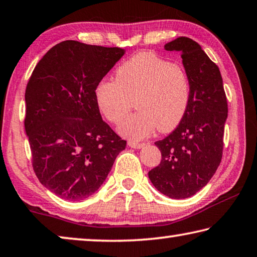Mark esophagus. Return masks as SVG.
<instances>
[{
    "instance_id": "esophagus-1",
    "label": "esophagus",
    "mask_w": 257,
    "mask_h": 257,
    "mask_svg": "<svg viewBox=\"0 0 257 257\" xmlns=\"http://www.w3.org/2000/svg\"><path fill=\"white\" fill-rule=\"evenodd\" d=\"M128 145H129V147H132V149H136V150L142 149V147L144 146V144H141V143H135V142H128Z\"/></svg>"
}]
</instances>
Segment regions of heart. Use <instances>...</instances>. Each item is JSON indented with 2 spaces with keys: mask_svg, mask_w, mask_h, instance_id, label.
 Here are the masks:
<instances>
[{
  "mask_svg": "<svg viewBox=\"0 0 257 257\" xmlns=\"http://www.w3.org/2000/svg\"><path fill=\"white\" fill-rule=\"evenodd\" d=\"M190 98V79L179 63H171L153 52H142L115 70L114 80H101L95 99L105 119L122 122L135 106L138 108L121 124L120 133L133 141L175 129L184 118Z\"/></svg>",
  "mask_w": 257,
  "mask_h": 257,
  "instance_id": "heart-1",
  "label": "heart"
}]
</instances>
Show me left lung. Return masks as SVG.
<instances>
[{"label":"left lung","mask_w":257,"mask_h":257,"mask_svg":"<svg viewBox=\"0 0 257 257\" xmlns=\"http://www.w3.org/2000/svg\"><path fill=\"white\" fill-rule=\"evenodd\" d=\"M164 49L181 53L190 79V98L178 127L155 143L162 160L149 177L165 196L180 199L206 186L220 165L228 102L219 67L198 43L178 37Z\"/></svg>","instance_id":"1"}]
</instances>
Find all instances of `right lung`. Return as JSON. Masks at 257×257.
Here are the masks:
<instances>
[{"mask_svg": "<svg viewBox=\"0 0 257 257\" xmlns=\"http://www.w3.org/2000/svg\"><path fill=\"white\" fill-rule=\"evenodd\" d=\"M123 53L119 47L61 42L40 60L26 87L33 169L43 186L67 201L92 196L125 149L95 99L97 84Z\"/></svg>", "mask_w": 257, "mask_h": 257, "instance_id": "right-lung-1", "label": "right lung"}]
</instances>
